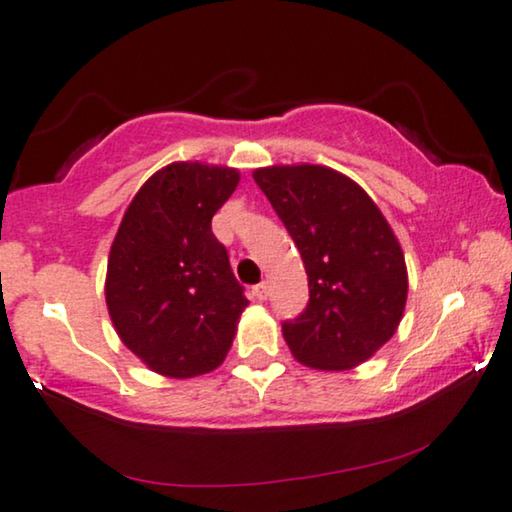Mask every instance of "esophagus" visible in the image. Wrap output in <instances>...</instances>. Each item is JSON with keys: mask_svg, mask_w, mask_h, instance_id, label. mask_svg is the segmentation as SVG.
Masks as SVG:
<instances>
[{"mask_svg": "<svg viewBox=\"0 0 512 512\" xmlns=\"http://www.w3.org/2000/svg\"><path fill=\"white\" fill-rule=\"evenodd\" d=\"M253 296L257 301H264L266 296H269V285H266V282H259V285L253 287Z\"/></svg>", "mask_w": 512, "mask_h": 512, "instance_id": "esophagus-1", "label": "esophagus"}]
</instances>
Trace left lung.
Masks as SVG:
<instances>
[{
	"instance_id": "obj_1",
	"label": "left lung",
	"mask_w": 512,
	"mask_h": 512,
	"mask_svg": "<svg viewBox=\"0 0 512 512\" xmlns=\"http://www.w3.org/2000/svg\"><path fill=\"white\" fill-rule=\"evenodd\" d=\"M253 179L308 273V305L282 322L292 354L315 370L368 361L393 338L407 303V266L391 225L358 183L331 167L273 165Z\"/></svg>"
}]
</instances>
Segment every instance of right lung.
Segmentation results:
<instances>
[{
    "label": "right lung",
    "instance_id": "obj_1",
    "mask_svg": "<svg viewBox=\"0 0 512 512\" xmlns=\"http://www.w3.org/2000/svg\"><path fill=\"white\" fill-rule=\"evenodd\" d=\"M236 183L232 167L167 165L137 190L114 236L105 280L112 324L158 375H204L230 352L248 299L211 218Z\"/></svg>",
    "mask_w": 512,
    "mask_h": 512
}]
</instances>
